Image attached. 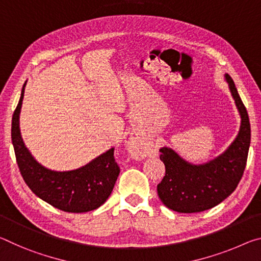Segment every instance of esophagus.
I'll return each instance as SVG.
<instances>
[{
    "mask_svg": "<svg viewBox=\"0 0 261 261\" xmlns=\"http://www.w3.org/2000/svg\"><path fill=\"white\" fill-rule=\"evenodd\" d=\"M128 150L135 159H144L150 153V146L139 138H132L128 141Z\"/></svg>",
    "mask_w": 261,
    "mask_h": 261,
    "instance_id": "34e87169",
    "label": "esophagus"
}]
</instances>
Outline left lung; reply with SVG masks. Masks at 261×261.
Wrapping results in <instances>:
<instances>
[{"label": "left lung", "mask_w": 261, "mask_h": 261, "mask_svg": "<svg viewBox=\"0 0 261 261\" xmlns=\"http://www.w3.org/2000/svg\"><path fill=\"white\" fill-rule=\"evenodd\" d=\"M241 115L239 132L227 150L203 164H191L171 148H161L165 176L157 193L169 209L178 213H199L217 206L236 190L244 173L251 142L249 114L232 79L224 75Z\"/></svg>", "instance_id": "8db88e82"}]
</instances>
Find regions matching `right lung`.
I'll return each instance as SVG.
<instances>
[{"label":"right lung","mask_w":261,"mask_h":261,"mask_svg":"<svg viewBox=\"0 0 261 261\" xmlns=\"http://www.w3.org/2000/svg\"><path fill=\"white\" fill-rule=\"evenodd\" d=\"M25 85L27 82L23 85L11 122L12 146L24 181L38 198L60 211L87 213L100 207L112 193L120 172L114 160V148L76 170L54 171L38 163L25 147L19 129Z\"/></svg>","instance_id":"1"}]
</instances>
